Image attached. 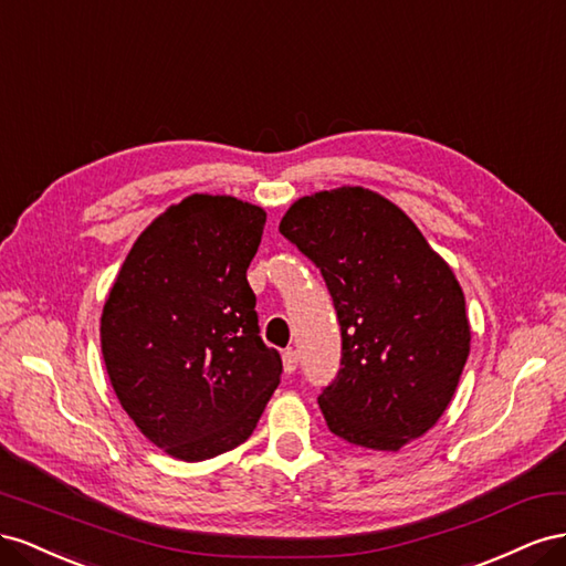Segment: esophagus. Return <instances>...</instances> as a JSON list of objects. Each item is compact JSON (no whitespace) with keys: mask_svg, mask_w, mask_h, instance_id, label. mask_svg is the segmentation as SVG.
I'll return each mask as SVG.
<instances>
[{"mask_svg":"<svg viewBox=\"0 0 566 566\" xmlns=\"http://www.w3.org/2000/svg\"><path fill=\"white\" fill-rule=\"evenodd\" d=\"M282 365H284V373L286 375H294L296 373V367H298V353L296 350H284L282 353Z\"/></svg>","mask_w":566,"mask_h":566,"instance_id":"1","label":"esophagus"}]
</instances>
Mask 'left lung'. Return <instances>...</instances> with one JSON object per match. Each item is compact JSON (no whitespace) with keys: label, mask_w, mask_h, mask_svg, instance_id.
Returning a JSON list of instances; mask_svg holds the SVG:
<instances>
[{"label":"left lung","mask_w":566,"mask_h":566,"mask_svg":"<svg viewBox=\"0 0 566 566\" xmlns=\"http://www.w3.org/2000/svg\"><path fill=\"white\" fill-rule=\"evenodd\" d=\"M280 232L319 268L342 327V367L317 396L329 431L373 450L429 431L470 355L453 270L396 203L363 187L298 199Z\"/></svg>","instance_id":"8db88e82"}]
</instances>
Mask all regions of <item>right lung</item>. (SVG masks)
I'll use <instances>...</instances> for the list:
<instances>
[{
    "label": "right lung",
    "mask_w": 566,
    "mask_h": 566,
    "mask_svg": "<svg viewBox=\"0 0 566 566\" xmlns=\"http://www.w3.org/2000/svg\"><path fill=\"white\" fill-rule=\"evenodd\" d=\"M265 211L193 193L139 234L102 315L123 410L168 455L199 462L244 443L277 389L247 270Z\"/></svg>",
    "instance_id": "obj_1"
}]
</instances>
